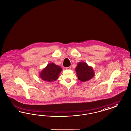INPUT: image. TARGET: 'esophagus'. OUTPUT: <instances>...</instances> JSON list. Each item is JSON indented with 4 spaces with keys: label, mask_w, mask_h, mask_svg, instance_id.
Instances as JSON below:
<instances>
[{
    "label": "esophagus",
    "mask_w": 131,
    "mask_h": 131,
    "mask_svg": "<svg viewBox=\"0 0 131 131\" xmlns=\"http://www.w3.org/2000/svg\"><path fill=\"white\" fill-rule=\"evenodd\" d=\"M71 67H68V68H66V69H67V70H70V69H71Z\"/></svg>",
    "instance_id": "34e87169"
}]
</instances>
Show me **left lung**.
<instances>
[{
  "label": "left lung",
  "instance_id": "8db88e82",
  "mask_svg": "<svg viewBox=\"0 0 131 131\" xmlns=\"http://www.w3.org/2000/svg\"><path fill=\"white\" fill-rule=\"evenodd\" d=\"M78 79L81 82H86L91 80L95 75L93 68L86 63L80 62L75 68Z\"/></svg>",
  "mask_w": 131,
  "mask_h": 131
}]
</instances>
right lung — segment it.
Segmentation results:
<instances>
[{
    "mask_svg": "<svg viewBox=\"0 0 131 131\" xmlns=\"http://www.w3.org/2000/svg\"><path fill=\"white\" fill-rule=\"evenodd\" d=\"M62 68L54 63H48L39 73L40 78L44 81L53 82L58 79Z\"/></svg>",
    "mask_w": 131,
    "mask_h": 131,
    "instance_id": "1",
    "label": "right lung"
}]
</instances>
